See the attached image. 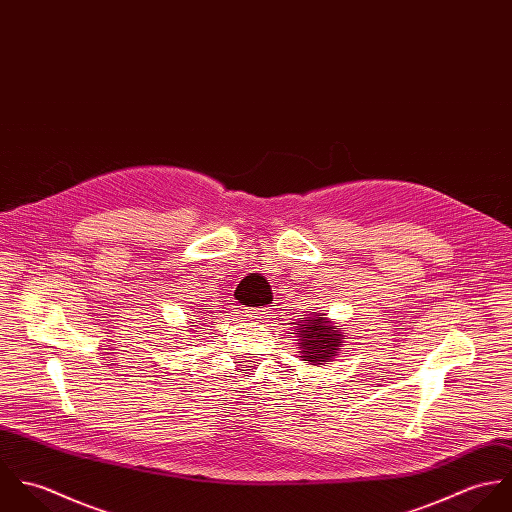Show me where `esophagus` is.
Returning <instances> with one entry per match:
<instances>
[{"label":"esophagus","instance_id":"esophagus-1","mask_svg":"<svg viewBox=\"0 0 512 512\" xmlns=\"http://www.w3.org/2000/svg\"><path fill=\"white\" fill-rule=\"evenodd\" d=\"M244 313H246V317H250V319H256V321H260V319H264L266 315H270L268 307H260V309H254V307H250V309H246Z\"/></svg>","mask_w":512,"mask_h":512}]
</instances>
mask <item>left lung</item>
<instances>
[{
	"label": "left lung",
	"instance_id": "1",
	"mask_svg": "<svg viewBox=\"0 0 512 512\" xmlns=\"http://www.w3.org/2000/svg\"><path fill=\"white\" fill-rule=\"evenodd\" d=\"M305 323L299 327V353L303 361H309L311 365H327L335 359V353L339 351V345L343 343L341 331L331 325L323 317H309L303 319Z\"/></svg>",
	"mask_w": 512,
	"mask_h": 512
}]
</instances>
